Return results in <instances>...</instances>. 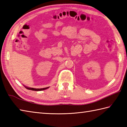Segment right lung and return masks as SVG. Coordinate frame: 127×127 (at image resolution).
Segmentation results:
<instances>
[{
    "instance_id": "right-lung-1",
    "label": "right lung",
    "mask_w": 127,
    "mask_h": 127,
    "mask_svg": "<svg viewBox=\"0 0 127 127\" xmlns=\"http://www.w3.org/2000/svg\"><path fill=\"white\" fill-rule=\"evenodd\" d=\"M25 88L28 89V90H32V91H43L44 90H46V89H48L49 87H47V88H42V89H34V88H28V87H26V86H25Z\"/></svg>"
}]
</instances>
